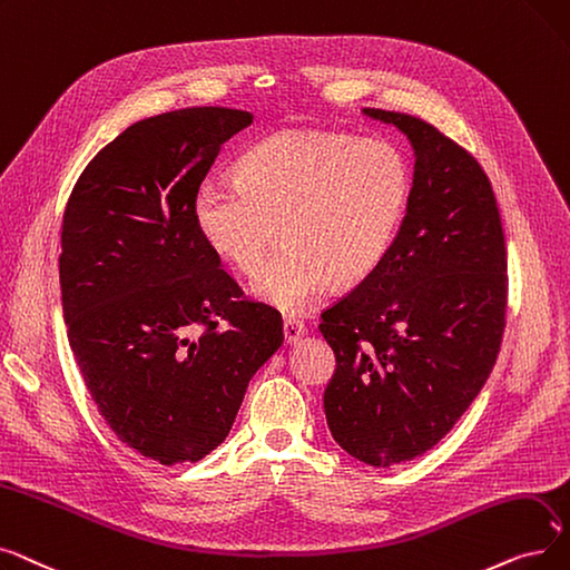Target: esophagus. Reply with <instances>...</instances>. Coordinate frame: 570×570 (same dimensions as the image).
<instances>
[{"label": "esophagus", "mask_w": 570, "mask_h": 570, "mask_svg": "<svg viewBox=\"0 0 570 570\" xmlns=\"http://www.w3.org/2000/svg\"><path fill=\"white\" fill-rule=\"evenodd\" d=\"M283 334H285V343H289V345L296 343V341H302L304 334H306L304 320H299V317H285Z\"/></svg>", "instance_id": "1"}]
</instances>
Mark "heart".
Listing matches in <instances>:
<instances>
[{
	"instance_id": "heart-1",
	"label": "heart",
	"mask_w": 570,
	"mask_h": 570,
	"mask_svg": "<svg viewBox=\"0 0 570 570\" xmlns=\"http://www.w3.org/2000/svg\"><path fill=\"white\" fill-rule=\"evenodd\" d=\"M411 185L409 161L390 141L287 129L243 155L236 180H204L193 213L202 238L243 276L255 274L281 236L285 246L250 292L296 313L330 281L357 285L383 264Z\"/></svg>"
}]
</instances>
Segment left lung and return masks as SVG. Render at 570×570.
<instances>
[{"mask_svg": "<svg viewBox=\"0 0 570 570\" xmlns=\"http://www.w3.org/2000/svg\"><path fill=\"white\" fill-rule=\"evenodd\" d=\"M415 148L409 210L383 264L322 311L336 355L324 390L334 441L387 469L424 454L490 377L505 330L508 253L478 159L422 118L364 108Z\"/></svg>", "mask_w": 570, "mask_h": 570, "instance_id": "left-lung-1", "label": "left lung"}]
</instances>
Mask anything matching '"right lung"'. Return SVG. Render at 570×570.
Returning <instances> with one entry per match:
<instances>
[{
  "label": "right lung",
  "mask_w": 570,
  "mask_h": 570,
  "mask_svg": "<svg viewBox=\"0 0 570 570\" xmlns=\"http://www.w3.org/2000/svg\"><path fill=\"white\" fill-rule=\"evenodd\" d=\"M253 114L195 106L134 122L78 176L62 218L67 336L118 441L199 462L236 420L283 317L243 299L195 225V195Z\"/></svg>",
  "instance_id": "add662e5"
}]
</instances>
